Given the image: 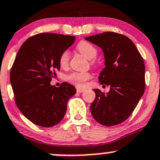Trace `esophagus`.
<instances>
[{
	"label": "esophagus",
	"instance_id": "1",
	"mask_svg": "<svg viewBox=\"0 0 160 160\" xmlns=\"http://www.w3.org/2000/svg\"><path fill=\"white\" fill-rule=\"evenodd\" d=\"M77 93H82V92L85 91V89H83V88H77Z\"/></svg>",
	"mask_w": 160,
	"mask_h": 160
}]
</instances>
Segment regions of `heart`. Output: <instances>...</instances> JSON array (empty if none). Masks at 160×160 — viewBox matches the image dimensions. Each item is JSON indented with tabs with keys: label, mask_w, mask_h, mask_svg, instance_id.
I'll list each match as a JSON object with an SVG mask.
<instances>
[{
	"label": "heart",
	"mask_w": 160,
	"mask_h": 160,
	"mask_svg": "<svg viewBox=\"0 0 160 160\" xmlns=\"http://www.w3.org/2000/svg\"><path fill=\"white\" fill-rule=\"evenodd\" d=\"M77 49L82 55L88 58V59H94L98 55V49L93 45L90 43L89 42L81 41L77 46ZM70 52L68 50H65L61 53L59 56V64L62 67H67L70 62ZM93 64V62H92ZM91 77L90 72H74L72 73L69 74L67 77V80L75 86L81 88L86 84L87 80H88Z\"/></svg>",
	"instance_id": "1"
}]
</instances>
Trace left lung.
<instances>
[{
    "instance_id": "1",
    "label": "left lung",
    "mask_w": 160,
    "mask_h": 160,
    "mask_svg": "<svg viewBox=\"0 0 160 160\" xmlns=\"http://www.w3.org/2000/svg\"><path fill=\"white\" fill-rule=\"evenodd\" d=\"M85 39L101 48L105 67L98 77L101 84L110 86L105 94L94 89L90 105L93 118L105 126L125 122L133 112L145 91V64L132 40L125 35L107 32Z\"/></svg>"
}]
</instances>
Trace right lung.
Listing matches in <instances>:
<instances>
[{
  "instance_id": "right-lung-1",
  "label": "right lung",
  "mask_w": 160,
  "mask_h": 160,
  "mask_svg": "<svg viewBox=\"0 0 160 160\" xmlns=\"http://www.w3.org/2000/svg\"><path fill=\"white\" fill-rule=\"evenodd\" d=\"M75 37L40 33L28 38L17 53L10 80L17 107L38 126L52 127L62 121L67 101L77 90L68 83L50 84L60 70L59 56L73 44Z\"/></svg>"
}]
</instances>
